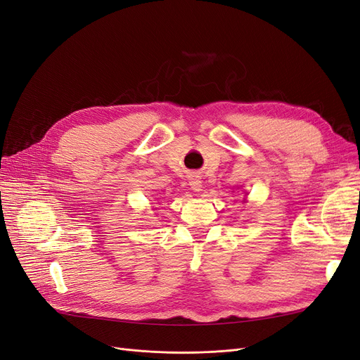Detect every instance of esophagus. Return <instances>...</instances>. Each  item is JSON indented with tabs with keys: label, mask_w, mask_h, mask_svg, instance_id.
<instances>
[{
	"label": "esophagus",
	"mask_w": 360,
	"mask_h": 360,
	"mask_svg": "<svg viewBox=\"0 0 360 360\" xmlns=\"http://www.w3.org/2000/svg\"><path fill=\"white\" fill-rule=\"evenodd\" d=\"M190 187H191V190H194V191H200V188H202L200 176L191 175V176H190Z\"/></svg>",
	"instance_id": "esophagus-1"
}]
</instances>
